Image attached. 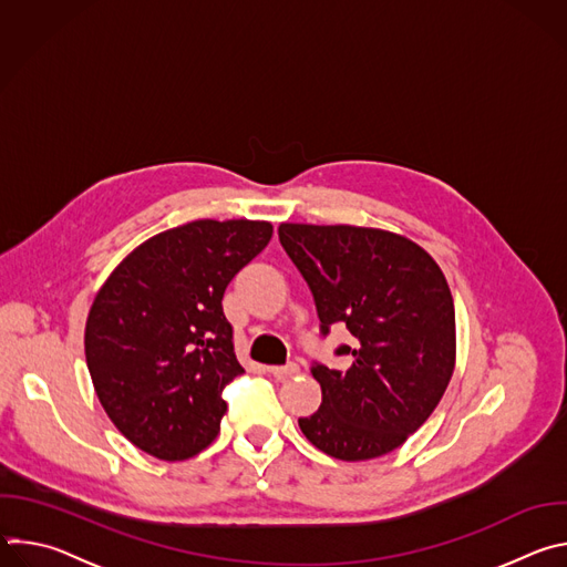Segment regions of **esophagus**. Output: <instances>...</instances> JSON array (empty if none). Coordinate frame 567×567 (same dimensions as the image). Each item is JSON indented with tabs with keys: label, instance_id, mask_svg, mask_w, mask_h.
I'll list each match as a JSON object with an SVG mask.
<instances>
[{
	"label": "esophagus",
	"instance_id": "1",
	"mask_svg": "<svg viewBox=\"0 0 567 567\" xmlns=\"http://www.w3.org/2000/svg\"><path fill=\"white\" fill-rule=\"evenodd\" d=\"M267 372H269L271 377H276V379H285V377L298 374V372H300V368H298V363H287V365H269V368H267Z\"/></svg>",
	"mask_w": 567,
	"mask_h": 567
}]
</instances>
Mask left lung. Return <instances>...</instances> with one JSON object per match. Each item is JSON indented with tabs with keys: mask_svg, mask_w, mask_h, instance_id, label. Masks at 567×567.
<instances>
[{
	"mask_svg": "<svg viewBox=\"0 0 567 567\" xmlns=\"http://www.w3.org/2000/svg\"><path fill=\"white\" fill-rule=\"evenodd\" d=\"M280 245L309 285L320 337L350 368L313 361L320 409L300 417L305 437L337 460L385 455L435 411L455 368V309L437 262L409 237L361 226L280 224Z\"/></svg>",
	"mask_w": 567,
	"mask_h": 567,
	"instance_id": "obj_1",
	"label": "left lung"
}]
</instances>
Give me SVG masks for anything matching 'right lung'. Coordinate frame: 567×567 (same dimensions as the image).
<instances>
[{"mask_svg":"<svg viewBox=\"0 0 567 567\" xmlns=\"http://www.w3.org/2000/svg\"><path fill=\"white\" fill-rule=\"evenodd\" d=\"M271 235L269 221H188L145 239L96 293L87 368L107 417L136 449L175 462L217 437L221 392L245 372L221 298Z\"/></svg>","mask_w":567,"mask_h":567,"instance_id":"obj_1","label":"right lung"}]
</instances>
